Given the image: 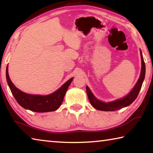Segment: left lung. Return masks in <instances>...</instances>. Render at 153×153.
I'll return each instance as SVG.
<instances>
[{"mask_svg":"<svg viewBox=\"0 0 153 153\" xmlns=\"http://www.w3.org/2000/svg\"><path fill=\"white\" fill-rule=\"evenodd\" d=\"M141 55V59H142V69H141V73L139 79L137 82L135 86L134 87L132 90L123 98H121L120 100H115L114 102H102L100 100H98L94 97V96L92 94V93L90 91L88 87L86 86V92L88 94V97L89 101L91 103V105L97 110L100 111H117L119 109H121L123 107H126L127 106H129L131 105L136 98L138 97L139 94L140 90L141 89L142 83H143L144 77H145V71H146V68H145V63L144 61L143 56L142 55V52H140Z\"/></svg>","mask_w":153,"mask_h":153,"instance_id":"obj_1","label":"left lung"}]
</instances>
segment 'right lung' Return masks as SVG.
Here are the masks:
<instances>
[{
	"label": "right lung",
	"instance_id": "right-lung-1",
	"mask_svg": "<svg viewBox=\"0 0 153 153\" xmlns=\"http://www.w3.org/2000/svg\"><path fill=\"white\" fill-rule=\"evenodd\" d=\"M6 77L10 90L17 102L24 108L38 113L50 112L59 108L63 102L67 88L73 80V77H71L53 94L40 96L28 94L17 88L10 79L8 66L7 67L6 69Z\"/></svg>",
	"mask_w": 153,
	"mask_h": 153
}]
</instances>
